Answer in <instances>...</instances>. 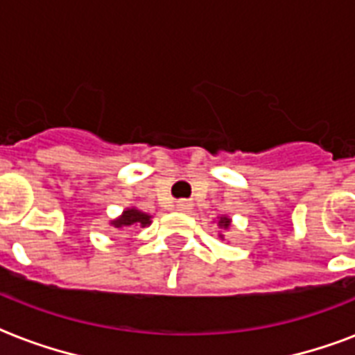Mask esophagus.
I'll list each match as a JSON object with an SVG mask.
<instances>
[{
	"label": "esophagus",
	"instance_id": "1",
	"mask_svg": "<svg viewBox=\"0 0 355 355\" xmlns=\"http://www.w3.org/2000/svg\"><path fill=\"white\" fill-rule=\"evenodd\" d=\"M175 209L181 211V213H189L192 209V202H189V200H180V202L175 203Z\"/></svg>",
	"mask_w": 355,
	"mask_h": 355
}]
</instances>
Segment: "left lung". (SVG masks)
<instances>
[{
  "mask_svg": "<svg viewBox=\"0 0 355 355\" xmlns=\"http://www.w3.org/2000/svg\"><path fill=\"white\" fill-rule=\"evenodd\" d=\"M218 226L222 227V230H227V227L232 226V218H227V216H220V220H218ZM222 237V235H220ZM224 239V237H222Z\"/></svg>",
  "mask_w": 355,
  "mask_h": 355,
  "instance_id": "obj_1",
  "label": "left lung"
}]
</instances>
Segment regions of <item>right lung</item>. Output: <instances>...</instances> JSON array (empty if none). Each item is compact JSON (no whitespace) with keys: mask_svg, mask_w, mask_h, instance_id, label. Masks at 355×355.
Listing matches in <instances>:
<instances>
[{"mask_svg":"<svg viewBox=\"0 0 355 355\" xmlns=\"http://www.w3.org/2000/svg\"><path fill=\"white\" fill-rule=\"evenodd\" d=\"M152 216L148 215V213H142V211H139V209H125L122 215L118 216L116 220H112L111 224L114 227H118V230H122V227H131V226H140V227H146L152 224V220H150Z\"/></svg>","mask_w":355,"mask_h":355,"instance_id":"add662e5","label":"right lung"}]
</instances>
